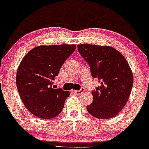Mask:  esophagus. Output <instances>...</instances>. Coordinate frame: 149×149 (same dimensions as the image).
<instances>
[{
    "label": "esophagus",
    "instance_id": "34e87169",
    "mask_svg": "<svg viewBox=\"0 0 149 149\" xmlns=\"http://www.w3.org/2000/svg\"><path fill=\"white\" fill-rule=\"evenodd\" d=\"M84 91H85V89H84V88H81L80 90H73V93H74L75 94H77V95H80V94H81V93H84Z\"/></svg>",
    "mask_w": 149,
    "mask_h": 149
}]
</instances>
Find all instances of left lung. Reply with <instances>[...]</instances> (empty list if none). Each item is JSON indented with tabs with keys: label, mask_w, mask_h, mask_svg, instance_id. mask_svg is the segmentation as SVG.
Wrapping results in <instances>:
<instances>
[{
	"label": "left lung",
	"mask_w": 149,
	"mask_h": 149,
	"mask_svg": "<svg viewBox=\"0 0 149 149\" xmlns=\"http://www.w3.org/2000/svg\"><path fill=\"white\" fill-rule=\"evenodd\" d=\"M79 53L88 63L92 77L101 86L93 90V101L86 107L91 116L100 119L116 116L125 106L132 89L134 78L123 55L110 46L81 44Z\"/></svg>",
	"instance_id": "8db88e82"
}]
</instances>
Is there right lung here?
I'll return each mask as SVG.
<instances>
[{"label":"right lung","mask_w":149,"mask_h":149,"mask_svg":"<svg viewBox=\"0 0 149 149\" xmlns=\"http://www.w3.org/2000/svg\"><path fill=\"white\" fill-rule=\"evenodd\" d=\"M75 45H39L24 56L16 74V86L26 108L40 119L61 113L69 92L55 89L54 80Z\"/></svg>","instance_id":"1"}]
</instances>
